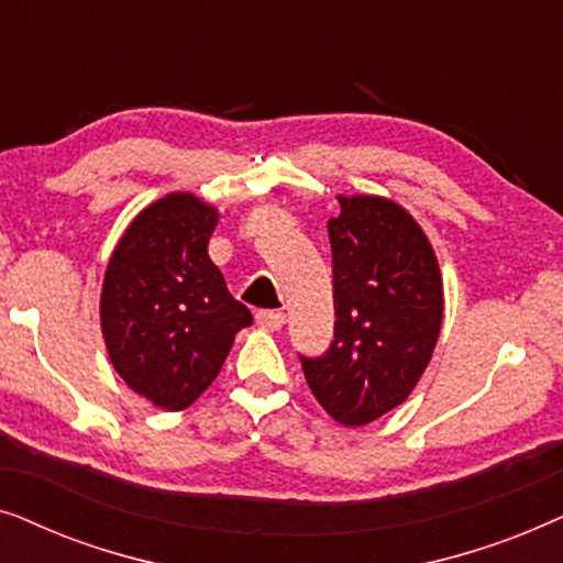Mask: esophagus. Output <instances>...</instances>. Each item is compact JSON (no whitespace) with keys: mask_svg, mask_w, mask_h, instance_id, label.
I'll use <instances>...</instances> for the list:
<instances>
[{"mask_svg":"<svg viewBox=\"0 0 563 563\" xmlns=\"http://www.w3.org/2000/svg\"><path fill=\"white\" fill-rule=\"evenodd\" d=\"M256 322L266 330H282L284 322H287V314L279 312V310H258Z\"/></svg>","mask_w":563,"mask_h":563,"instance_id":"esophagus-1","label":"esophagus"}]
</instances>
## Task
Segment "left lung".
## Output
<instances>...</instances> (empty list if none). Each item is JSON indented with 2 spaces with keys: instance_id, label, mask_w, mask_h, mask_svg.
<instances>
[{
  "instance_id": "1",
  "label": "left lung",
  "mask_w": 563,
  "mask_h": 563,
  "mask_svg": "<svg viewBox=\"0 0 563 563\" xmlns=\"http://www.w3.org/2000/svg\"><path fill=\"white\" fill-rule=\"evenodd\" d=\"M328 220L335 330L318 358L299 356L325 412L345 428L402 405L430 364L443 322V279L428 235L384 197H338Z\"/></svg>"
}]
</instances>
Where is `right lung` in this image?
<instances>
[{"mask_svg":"<svg viewBox=\"0 0 563 563\" xmlns=\"http://www.w3.org/2000/svg\"><path fill=\"white\" fill-rule=\"evenodd\" d=\"M214 225L212 205L172 191L130 222L104 272L99 318L114 372L168 412L210 387L253 322L207 253Z\"/></svg>","mask_w":563,"mask_h":563,"instance_id":"1","label":"right lung"}]
</instances>
